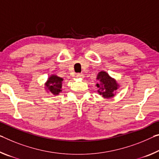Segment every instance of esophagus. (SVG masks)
I'll return each mask as SVG.
<instances>
[{"label":"esophagus","instance_id":"esophagus-1","mask_svg":"<svg viewBox=\"0 0 159 159\" xmlns=\"http://www.w3.org/2000/svg\"><path fill=\"white\" fill-rule=\"evenodd\" d=\"M76 77L79 78V79H84V74H76Z\"/></svg>","mask_w":159,"mask_h":159}]
</instances>
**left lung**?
Wrapping results in <instances>:
<instances>
[{
	"instance_id": "left-lung-1",
	"label": "left lung",
	"mask_w": 159,
	"mask_h": 159,
	"mask_svg": "<svg viewBox=\"0 0 159 159\" xmlns=\"http://www.w3.org/2000/svg\"><path fill=\"white\" fill-rule=\"evenodd\" d=\"M96 79L98 80V83L96 84L98 89V93L102 95V98H110L115 96L116 90L120 87L117 80L104 70L98 73Z\"/></svg>"
}]
</instances>
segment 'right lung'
<instances>
[{"label":"right lung","mask_w":159,"mask_h":159,"mask_svg":"<svg viewBox=\"0 0 159 159\" xmlns=\"http://www.w3.org/2000/svg\"><path fill=\"white\" fill-rule=\"evenodd\" d=\"M63 80L64 79L57 75H51L44 84L45 90L47 93H52L54 95H59V93L62 92Z\"/></svg>","instance_id":"obj_1"}]
</instances>
